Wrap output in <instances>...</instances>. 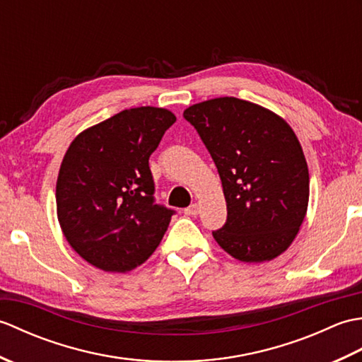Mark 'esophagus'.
Masks as SVG:
<instances>
[{"instance_id":"34e87169","label":"esophagus","mask_w":362,"mask_h":362,"mask_svg":"<svg viewBox=\"0 0 362 362\" xmlns=\"http://www.w3.org/2000/svg\"><path fill=\"white\" fill-rule=\"evenodd\" d=\"M199 211H201V205L199 204H193L189 205L188 209H185V214H188V216H196V214H199Z\"/></svg>"}]
</instances>
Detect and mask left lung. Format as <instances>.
Masks as SVG:
<instances>
[{
	"instance_id": "obj_1",
	"label": "left lung",
	"mask_w": 362,
	"mask_h": 362,
	"mask_svg": "<svg viewBox=\"0 0 362 362\" xmlns=\"http://www.w3.org/2000/svg\"><path fill=\"white\" fill-rule=\"evenodd\" d=\"M218 168L227 222L213 238L244 263L271 261L297 236L308 210L310 174L294 130L279 115L233 96L188 107Z\"/></svg>"
}]
</instances>
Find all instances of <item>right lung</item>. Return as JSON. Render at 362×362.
<instances>
[{"mask_svg":"<svg viewBox=\"0 0 362 362\" xmlns=\"http://www.w3.org/2000/svg\"><path fill=\"white\" fill-rule=\"evenodd\" d=\"M174 122L166 109L135 107L71 141L59 169L57 219L91 266L127 272L158 247L174 211L156 204L149 157Z\"/></svg>","mask_w":362,"mask_h":362,"instance_id":"right-lung-1","label":"right lung"}]
</instances>
